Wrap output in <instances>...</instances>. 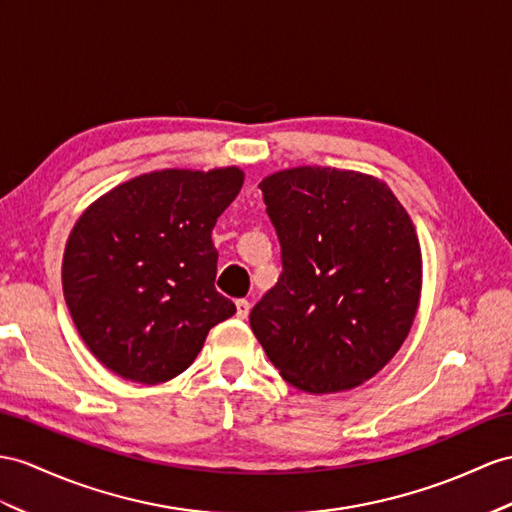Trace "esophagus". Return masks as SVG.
Here are the masks:
<instances>
[{
    "label": "esophagus",
    "mask_w": 512,
    "mask_h": 512,
    "mask_svg": "<svg viewBox=\"0 0 512 512\" xmlns=\"http://www.w3.org/2000/svg\"><path fill=\"white\" fill-rule=\"evenodd\" d=\"M249 308H252V304H249L247 299H236V317H239V319H247Z\"/></svg>",
    "instance_id": "1"
}]
</instances>
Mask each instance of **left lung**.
<instances>
[{
	"label": "left lung",
	"mask_w": 512,
	"mask_h": 512,
	"mask_svg": "<svg viewBox=\"0 0 512 512\" xmlns=\"http://www.w3.org/2000/svg\"><path fill=\"white\" fill-rule=\"evenodd\" d=\"M280 241L282 273L249 313L265 354L306 393L376 376L413 326L421 249L384 182L297 167L258 184Z\"/></svg>",
	"instance_id": "8db88e82"
}]
</instances>
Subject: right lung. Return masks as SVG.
I'll return each mask as SVG.
<instances>
[{
    "label": "right lung",
    "instance_id": "1",
    "mask_svg": "<svg viewBox=\"0 0 512 512\" xmlns=\"http://www.w3.org/2000/svg\"><path fill=\"white\" fill-rule=\"evenodd\" d=\"M243 186L236 167L145 173L86 210L65 249L62 291L99 363L141 384L176 378L208 330L236 313L215 289L213 228Z\"/></svg>",
    "mask_w": 512,
    "mask_h": 512
}]
</instances>
